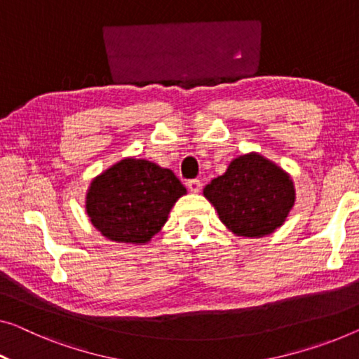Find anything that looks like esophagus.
Instances as JSON below:
<instances>
[{"label":"esophagus","mask_w":359,"mask_h":359,"mask_svg":"<svg viewBox=\"0 0 359 359\" xmlns=\"http://www.w3.org/2000/svg\"><path fill=\"white\" fill-rule=\"evenodd\" d=\"M187 187H189V190L191 191V194H198V191L201 190V182L198 179H191L187 182Z\"/></svg>","instance_id":"34e87169"}]
</instances>
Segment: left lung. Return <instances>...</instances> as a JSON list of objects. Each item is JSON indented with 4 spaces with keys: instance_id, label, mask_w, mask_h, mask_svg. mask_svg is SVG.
Segmentation results:
<instances>
[{
    "instance_id": "obj_1",
    "label": "left lung",
    "mask_w": 359,
    "mask_h": 359,
    "mask_svg": "<svg viewBox=\"0 0 359 359\" xmlns=\"http://www.w3.org/2000/svg\"><path fill=\"white\" fill-rule=\"evenodd\" d=\"M203 195L221 222L238 237L259 238L279 229L295 205L290 174L259 153L235 158Z\"/></svg>"
}]
</instances>
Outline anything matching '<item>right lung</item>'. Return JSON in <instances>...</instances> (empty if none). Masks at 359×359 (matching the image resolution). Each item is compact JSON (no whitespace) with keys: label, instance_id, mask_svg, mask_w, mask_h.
Listing matches in <instances>:
<instances>
[{"label":"right lung","instance_id":"right-lung-1","mask_svg":"<svg viewBox=\"0 0 359 359\" xmlns=\"http://www.w3.org/2000/svg\"><path fill=\"white\" fill-rule=\"evenodd\" d=\"M185 194L170 169L124 158L92 180L85 211L96 231L111 242L142 245L161 231L175 201Z\"/></svg>","mask_w":359,"mask_h":359}]
</instances>
